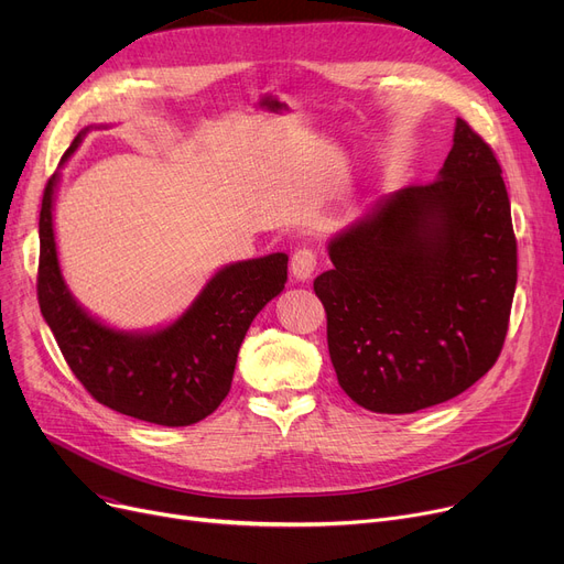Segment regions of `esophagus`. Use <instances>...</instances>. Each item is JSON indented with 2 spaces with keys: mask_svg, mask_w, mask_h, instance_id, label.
<instances>
[{
  "mask_svg": "<svg viewBox=\"0 0 564 564\" xmlns=\"http://www.w3.org/2000/svg\"><path fill=\"white\" fill-rule=\"evenodd\" d=\"M317 267V256L313 249L308 247H302L292 253V260H290V270H292V276L300 279V281H308L315 272Z\"/></svg>",
  "mask_w": 564,
  "mask_h": 564,
  "instance_id": "esophagus-1",
  "label": "esophagus"
}]
</instances>
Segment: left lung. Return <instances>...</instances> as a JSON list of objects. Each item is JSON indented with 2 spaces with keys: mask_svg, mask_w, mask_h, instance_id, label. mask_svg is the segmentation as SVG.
Listing matches in <instances>:
<instances>
[{
  "mask_svg": "<svg viewBox=\"0 0 564 564\" xmlns=\"http://www.w3.org/2000/svg\"><path fill=\"white\" fill-rule=\"evenodd\" d=\"M436 181L383 196L329 242L313 290L340 389L377 413L457 398L496 364L517 288L510 198L491 145L457 118Z\"/></svg>",
  "mask_w": 564,
  "mask_h": 564,
  "instance_id": "left-lung-1",
  "label": "left lung"
}]
</instances>
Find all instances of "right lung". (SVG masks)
<instances>
[{
  "mask_svg": "<svg viewBox=\"0 0 564 564\" xmlns=\"http://www.w3.org/2000/svg\"><path fill=\"white\" fill-rule=\"evenodd\" d=\"M75 137L64 162L77 151ZM52 175L41 205L39 304L58 349L82 387L100 404L137 421L185 427L203 421L224 402L237 351L253 317L288 281V256L270 253L219 270L194 304L153 334H123L105 327L77 306L58 270Z\"/></svg>",
  "mask_w": 564,
  "mask_h": 564,
  "instance_id": "1",
  "label": "right lung"
}]
</instances>
